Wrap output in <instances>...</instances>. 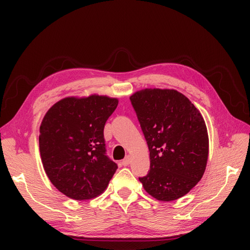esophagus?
Masks as SVG:
<instances>
[{
    "mask_svg": "<svg viewBox=\"0 0 250 250\" xmlns=\"http://www.w3.org/2000/svg\"><path fill=\"white\" fill-rule=\"evenodd\" d=\"M130 160H131V158H130L129 156H127V157H125V158H124V160L122 161V165H123V166H125V167H126V166H128V165H129V164H130Z\"/></svg>",
    "mask_w": 250,
    "mask_h": 250,
    "instance_id": "esophagus-1",
    "label": "esophagus"
}]
</instances>
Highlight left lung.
Masks as SVG:
<instances>
[{
	"label": "left lung",
	"instance_id": "obj_1",
	"mask_svg": "<svg viewBox=\"0 0 250 250\" xmlns=\"http://www.w3.org/2000/svg\"><path fill=\"white\" fill-rule=\"evenodd\" d=\"M150 151V171L139 178L160 201H173L202 178L208 134L200 111L176 89L145 88L130 96Z\"/></svg>",
	"mask_w": 250,
	"mask_h": 250
}]
</instances>
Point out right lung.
<instances>
[{
	"label": "right lung",
	"instance_id": "obj_1",
	"mask_svg": "<svg viewBox=\"0 0 250 250\" xmlns=\"http://www.w3.org/2000/svg\"><path fill=\"white\" fill-rule=\"evenodd\" d=\"M117 98L66 97L44 115L40 152L44 172L59 192L75 200L102 194L118 169L105 155L104 125L118 106Z\"/></svg>",
	"mask_w": 250,
	"mask_h": 250
}]
</instances>
